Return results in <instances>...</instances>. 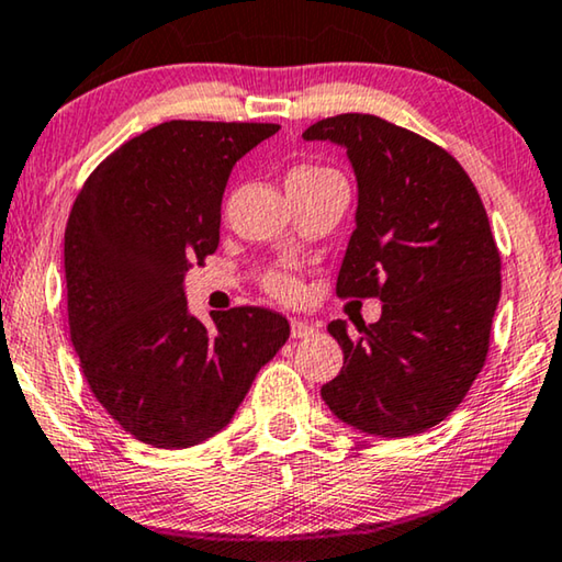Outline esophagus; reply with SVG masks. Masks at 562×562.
Returning a JSON list of instances; mask_svg holds the SVG:
<instances>
[{
  "label": "esophagus",
  "mask_w": 562,
  "mask_h": 562,
  "mask_svg": "<svg viewBox=\"0 0 562 562\" xmlns=\"http://www.w3.org/2000/svg\"><path fill=\"white\" fill-rule=\"evenodd\" d=\"M315 325L313 323H305V319H292L290 323V333L292 337H297V340H302V337H310L315 335Z\"/></svg>",
  "instance_id": "esophagus-1"
}]
</instances>
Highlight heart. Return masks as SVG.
<instances>
[{
    "instance_id": "1",
    "label": "heart",
    "mask_w": 562,
    "mask_h": 562,
    "mask_svg": "<svg viewBox=\"0 0 562 562\" xmlns=\"http://www.w3.org/2000/svg\"><path fill=\"white\" fill-rule=\"evenodd\" d=\"M317 175H329V169H323V167H295L292 172L288 175V182L290 180H307V177H317ZM265 288L272 292V295L278 297H295L297 295V282L290 278V274L284 272H270L265 278Z\"/></svg>"
}]
</instances>
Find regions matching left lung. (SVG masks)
Wrapping results in <instances>:
<instances>
[{
	"mask_svg": "<svg viewBox=\"0 0 562 562\" xmlns=\"http://www.w3.org/2000/svg\"><path fill=\"white\" fill-rule=\"evenodd\" d=\"M302 137L342 145L358 177L337 297L382 302L355 333L327 325L345 362L319 393L362 432L417 435L462 403L490 350L501 252L483 200L450 153L375 114L319 120Z\"/></svg>",
	"mask_w": 562,
	"mask_h": 562,
	"instance_id": "8db88e82",
	"label": "left lung"
}]
</instances>
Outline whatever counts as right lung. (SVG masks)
I'll list each match as a JSON object with an SVG mask.
<instances>
[{
	"mask_svg": "<svg viewBox=\"0 0 562 562\" xmlns=\"http://www.w3.org/2000/svg\"><path fill=\"white\" fill-rule=\"evenodd\" d=\"M280 124L172 120L97 165L69 212V335L92 395L155 448L220 432L290 325L233 307L202 325L187 313L184 274L220 245L227 177Z\"/></svg>",
	"mask_w": 562,
	"mask_h": 562,
	"instance_id": "add662e5",
	"label": "right lung"
}]
</instances>
